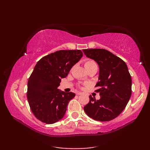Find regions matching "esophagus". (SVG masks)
Returning <instances> with one entry per match:
<instances>
[{
    "label": "esophagus",
    "mask_w": 150,
    "mask_h": 150,
    "mask_svg": "<svg viewBox=\"0 0 150 150\" xmlns=\"http://www.w3.org/2000/svg\"><path fill=\"white\" fill-rule=\"evenodd\" d=\"M81 94H82L81 92H79V91H78V92H77V93H76V95H81Z\"/></svg>",
    "instance_id": "1"
}]
</instances>
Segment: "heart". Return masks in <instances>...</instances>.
Listing matches in <instances>:
<instances>
[{"label": "heart", "instance_id": "obj_1", "mask_svg": "<svg viewBox=\"0 0 150 150\" xmlns=\"http://www.w3.org/2000/svg\"><path fill=\"white\" fill-rule=\"evenodd\" d=\"M93 66H97L96 63H95L94 60L91 59H87L84 61V67L86 69L91 68Z\"/></svg>", "mask_w": 150, "mask_h": 150}]
</instances>
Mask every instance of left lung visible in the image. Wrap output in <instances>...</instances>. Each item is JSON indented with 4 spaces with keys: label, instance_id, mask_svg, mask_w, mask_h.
<instances>
[{
    "label": "left lung",
    "instance_id": "left-lung-1",
    "mask_svg": "<svg viewBox=\"0 0 150 150\" xmlns=\"http://www.w3.org/2000/svg\"><path fill=\"white\" fill-rule=\"evenodd\" d=\"M83 52L99 66L98 81L95 92L100 98L90 95V102L84 107L87 115L95 120L105 122L114 119L126 108L132 95V78L123 60L104 49H85Z\"/></svg>",
    "mask_w": 150,
    "mask_h": 150
}]
</instances>
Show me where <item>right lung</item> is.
Returning a JSON list of instances; mask_svg holds the SVG:
<instances>
[{
  "mask_svg": "<svg viewBox=\"0 0 150 150\" xmlns=\"http://www.w3.org/2000/svg\"><path fill=\"white\" fill-rule=\"evenodd\" d=\"M82 55L80 50H59L37 62L28 82L27 98L38 120L50 124L62 119L75 94L60 91L57 87Z\"/></svg>",
  "mask_w": 150,
  "mask_h": 150,
  "instance_id": "obj_1",
  "label": "right lung"
}]
</instances>
